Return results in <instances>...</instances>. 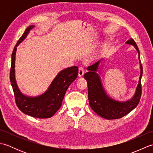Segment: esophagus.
<instances>
[{"instance_id":"1","label":"esophagus","mask_w":153,"mask_h":153,"mask_svg":"<svg viewBox=\"0 0 153 153\" xmlns=\"http://www.w3.org/2000/svg\"><path fill=\"white\" fill-rule=\"evenodd\" d=\"M84 74V70L82 67H79V71H78V76L79 77H82Z\"/></svg>"}]
</instances>
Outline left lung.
Segmentation results:
<instances>
[{"instance_id": "left-lung-1", "label": "left lung", "mask_w": 153, "mask_h": 153, "mask_svg": "<svg viewBox=\"0 0 153 153\" xmlns=\"http://www.w3.org/2000/svg\"><path fill=\"white\" fill-rule=\"evenodd\" d=\"M126 43L134 46L138 53V58L140 64V76L139 83L134 96L130 99L126 101H118L112 99L107 95L98 73L99 65L100 63H102V60H100L95 64L87 67V70L88 71L84 74V78L87 82L88 99L91 108L99 116L107 120L118 119L127 115L137 106L141 99V81L143 74V67L140 60V53L137 45L133 39H130L126 41Z\"/></svg>"}]
</instances>
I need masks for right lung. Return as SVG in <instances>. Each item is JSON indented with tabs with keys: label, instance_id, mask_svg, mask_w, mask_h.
Returning <instances> with one entry per match:
<instances>
[{
	"label": "right lung",
	"instance_id": "1",
	"mask_svg": "<svg viewBox=\"0 0 153 153\" xmlns=\"http://www.w3.org/2000/svg\"><path fill=\"white\" fill-rule=\"evenodd\" d=\"M35 25H30L25 30L18 40L12 54L10 80L14 93L16 103L18 108L25 114L37 118H48L53 116L60 108L68 87L77 78L78 67L72 66L60 71L54 77L47 90L37 97L23 94L19 89L15 77V60L17 47L26 38Z\"/></svg>",
	"mask_w": 153,
	"mask_h": 153
}]
</instances>
